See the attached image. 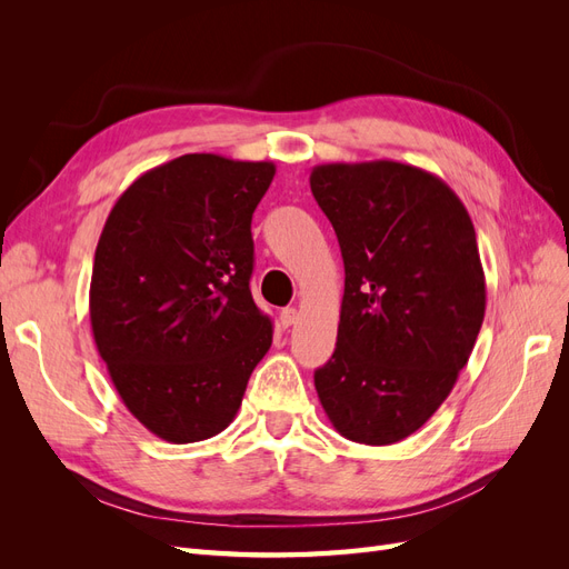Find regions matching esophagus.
I'll return each mask as SVG.
<instances>
[{"label": "esophagus", "instance_id": "1", "mask_svg": "<svg viewBox=\"0 0 569 569\" xmlns=\"http://www.w3.org/2000/svg\"><path fill=\"white\" fill-rule=\"evenodd\" d=\"M299 320V313H297V308H284V311L280 313V325L284 327V330H287V327H291V325H295Z\"/></svg>", "mask_w": 569, "mask_h": 569}]
</instances>
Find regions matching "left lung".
I'll use <instances>...</instances> for the list:
<instances>
[{
    "label": "left lung",
    "mask_w": 569,
    "mask_h": 569,
    "mask_svg": "<svg viewBox=\"0 0 569 569\" xmlns=\"http://www.w3.org/2000/svg\"><path fill=\"white\" fill-rule=\"evenodd\" d=\"M311 192L347 272L318 399L341 437L389 446L435 416L475 349L487 308L475 226L441 178L399 161L316 166Z\"/></svg>",
    "instance_id": "8db88e82"
}]
</instances>
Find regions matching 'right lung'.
<instances>
[{"mask_svg": "<svg viewBox=\"0 0 569 569\" xmlns=\"http://www.w3.org/2000/svg\"><path fill=\"white\" fill-rule=\"evenodd\" d=\"M272 178L270 161L184 153L137 178L101 230L97 351L126 408L163 441L220 435L270 349L249 278L251 216Z\"/></svg>", "mask_w": 569, "mask_h": 569, "instance_id": "right-lung-1", "label": "right lung"}]
</instances>
